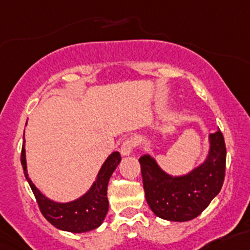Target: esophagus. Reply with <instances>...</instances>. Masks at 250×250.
Instances as JSON below:
<instances>
[{"label":"esophagus","mask_w":250,"mask_h":250,"mask_svg":"<svg viewBox=\"0 0 250 250\" xmlns=\"http://www.w3.org/2000/svg\"><path fill=\"white\" fill-rule=\"evenodd\" d=\"M138 146V140L135 138H128L121 145V154L123 156H127L131 154V152L134 150V148Z\"/></svg>","instance_id":"1"}]
</instances>
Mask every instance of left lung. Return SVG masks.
Listing matches in <instances>:
<instances>
[{"instance_id":"left-lung-1","label":"left lung","mask_w":250,"mask_h":250,"mask_svg":"<svg viewBox=\"0 0 250 250\" xmlns=\"http://www.w3.org/2000/svg\"><path fill=\"white\" fill-rule=\"evenodd\" d=\"M227 149L221 130L210 134V153L203 165L183 177H171L154 159H139L146 201L158 217L173 222L196 218L221 191L226 177Z\"/></svg>"}]
</instances>
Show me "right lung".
<instances>
[{"mask_svg":"<svg viewBox=\"0 0 250 250\" xmlns=\"http://www.w3.org/2000/svg\"><path fill=\"white\" fill-rule=\"evenodd\" d=\"M24 136V134H23ZM121 161L119 152H114L105 160L101 168L97 179L86 194L71 203H56L46 198L31 182L27 173L26 150L24 142L21 150V165L23 167L24 177L31 186L39 209L52 226L60 230L70 232H86L94 230L102 224L108 212L109 202L106 197L108 183L112 172Z\"/></svg>","mask_w":250,"mask_h":250,"instance_id":"right-lung-1","label":"right lung"}]
</instances>
